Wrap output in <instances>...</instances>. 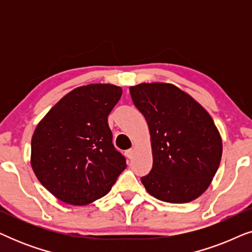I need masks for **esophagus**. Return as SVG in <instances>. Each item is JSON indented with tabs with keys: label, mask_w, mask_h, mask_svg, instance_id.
<instances>
[{
	"label": "esophagus",
	"mask_w": 252,
	"mask_h": 252,
	"mask_svg": "<svg viewBox=\"0 0 252 252\" xmlns=\"http://www.w3.org/2000/svg\"><path fill=\"white\" fill-rule=\"evenodd\" d=\"M134 154H135V150H134V148H130V149L126 150V156L128 157L129 159H132L133 156H134Z\"/></svg>",
	"instance_id": "esophagus-1"
}]
</instances>
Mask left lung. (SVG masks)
<instances>
[{
  "label": "left lung",
  "mask_w": 252,
  "mask_h": 252,
  "mask_svg": "<svg viewBox=\"0 0 252 252\" xmlns=\"http://www.w3.org/2000/svg\"><path fill=\"white\" fill-rule=\"evenodd\" d=\"M148 123L153 168L141 181L151 196L188 203L209 188L218 170L222 141L209 112L177 86L151 82L129 87Z\"/></svg>",
  "instance_id": "1"
}]
</instances>
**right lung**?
Listing matches in <instances>:
<instances>
[{
  "instance_id": "obj_1",
  "label": "right lung",
  "mask_w": 252,
  "mask_h": 252,
  "mask_svg": "<svg viewBox=\"0 0 252 252\" xmlns=\"http://www.w3.org/2000/svg\"><path fill=\"white\" fill-rule=\"evenodd\" d=\"M122 93L111 84L74 88L37 124L31 165L41 185L60 201L89 204L108 194L126 168L108 124Z\"/></svg>"
}]
</instances>
